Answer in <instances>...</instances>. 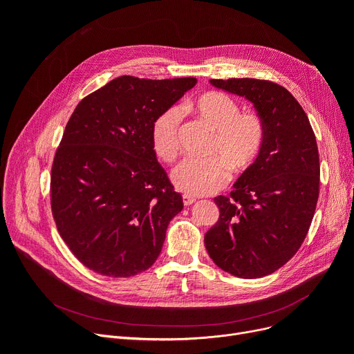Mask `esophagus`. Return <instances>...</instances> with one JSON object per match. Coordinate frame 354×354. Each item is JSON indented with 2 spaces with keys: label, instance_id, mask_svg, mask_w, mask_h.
Returning a JSON list of instances; mask_svg holds the SVG:
<instances>
[{
  "label": "esophagus",
  "instance_id": "obj_1",
  "mask_svg": "<svg viewBox=\"0 0 354 354\" xmlns=\"http://www.w3.org/2000/svg\"><path fill=\"white\" fill-rule=\"evenodd\" d=\"M182 201H183V205H185V207H189V205H192V203H194L196 199L192 198V196H189V195H183V196H182Z\"/></svg>",
  "mask_w": 354,
  "mask_h": 354
}]
</instances>
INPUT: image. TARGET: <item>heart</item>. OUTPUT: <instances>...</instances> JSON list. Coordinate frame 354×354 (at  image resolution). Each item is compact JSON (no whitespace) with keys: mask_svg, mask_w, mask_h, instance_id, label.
Listing matches in <instances>:
<instances>
[{"mask_svg":"<svg viewBox=\"0 0 354 354\" xmlns=\"http://www.w3.org/2000/svg\"><path fill=\"white\" fill-rule=\"evenodd\" d=\"M185 107L215 133L209 149L212 159L182 160L174 167L171 180L187 195H209L225 187L228 167L234 174H243L252 166L263 149L264 123L254 111H239V104L221 91L203 93ZM180 122V109L171 107L152 124V149L163 162H172L178 155Z\"/></svg>","mask_w":354,"mask_h":354,"instance_id":"1","label":"heart"}]
</instances>
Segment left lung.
<instances>
[{
  "instance_id": "8db88e82",
  "label": "left lung",
  "mask_w": 354,
  "mask_h": 354,
  "mask_svg": "<svg viewBox=\"0 0 354 354\" xmlns=\"http://www.w3.org/2000/svg\"><path fill=\"white\" fill-rule=\"evenodd\" d=\"M245 97L263 119V149L230 196H216L219 219L205 234L212 261L239 278L266 277L299 251L319 199L320 159L306 111L283 86L257 79L209 80Z\"/></svg>"
}]
</instances>
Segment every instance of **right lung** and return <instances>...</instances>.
Returning <instances> with one entry per match:
<instances>
[{"mask_svg": "<svg viewBox=\"0 0 354 354\" xmlns=\"http://www.w3.org/2000/svg\"><path fill=\"white\" fill-rule=\"evenodd\" d=\"M195 84L120 76L74 109L53 162L51 209L87 268L133 277L158 259L183 202L156 159L151 130Z\"/></svg>", "mask_w": 354, "mask_h": 354, "instance_id": "add662e5", "label": "right lung"}]
</instances>
